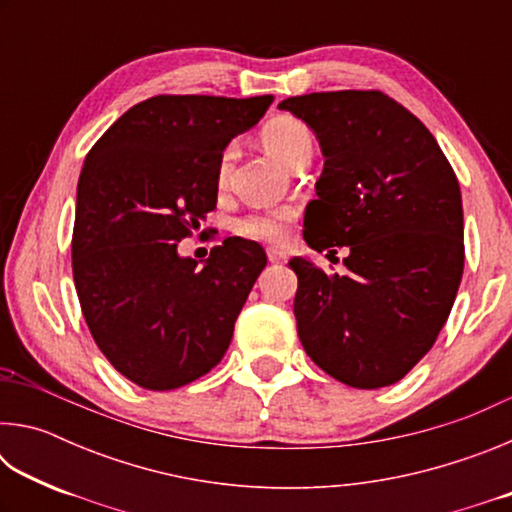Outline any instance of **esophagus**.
Returning <instances> with one entry per match:
<instances>
[{"label":"esophagus","instance_id":"1","mask_svg":"<svg viewBox=\"0 0 512 512\" xmlns=\"http://www.w3.org/2000/svg\"><path fill=\"white\" fill-rule=\"evenodd\" d=\"M266 257L271 264H282L284 259H287V253H282V250H277V248H268Z\"/></svg>","mask_w":512,"mask_h":512}]
</instances>
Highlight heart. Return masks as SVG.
Segmentation results:
<instances>
[{
  "label": "heart",
  "mask_w": 512,
  "mask_h": 512,
  "mask_svg": "<svg viewBox=\"0 0 512 512\" xmlns=\"http://www.w3.org/2000/svg\"><path fill=\"white\" fill-rule=\"evenodd\" d=\"M262 144L271 151L277 160L296 167L302 160H307L314 155V137H311L309 128L302 121L293 117H277L271 119L262 128ZM237 149L235 146H225L219 167H216V180L223 187L230 178L232 162H235ZM298 221V207L296 205H277L266 207V210H253L232 223V230L239 237L262 241V244H284L293 228V223Z\"/></svg>",
  "instance_id": "heart-1"
}]
</instances>
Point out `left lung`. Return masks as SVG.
<instances>
[{"label":"left lung","instance_id":"8db88e82","mask_svg":"<svg viewBox=\"0 0 512 512\" xmlns=\"http://www.w3.org/2000/svg\"><path fill=\"white\" fill-rule=\"evenodd\" d=\"M280 110L316 133L325 167L307 205V244L348 248V273L302 257L293 300L305 352L352 388L400 381L436 343L463 277V203L429 128L379 90L311 92Z\"/></svg>","mask_w":512,"mask_h":512}]
</instances>
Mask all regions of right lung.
I'll return each mask as SVG.
<instances>
[{
  "instance_id": "add662e5",
  "label": "right lung",
  "mask_w": 512,
  "mask_h": 512,
  "mask_svg": "<svg viewBox=\"0 0 512 512\" xmlns=\"http://www.w3.org/2000/svg\"><path fill=\"white\" fill-rule=\"evenodd\" d=\"M273 103L158 94L126 110L83 162L72 273L90 334L146 391H171L223 359L266 266L255 241L228 237L198 266L178 255L216 207V167L232 137Z\"/></svg>"
}]
</instances>
